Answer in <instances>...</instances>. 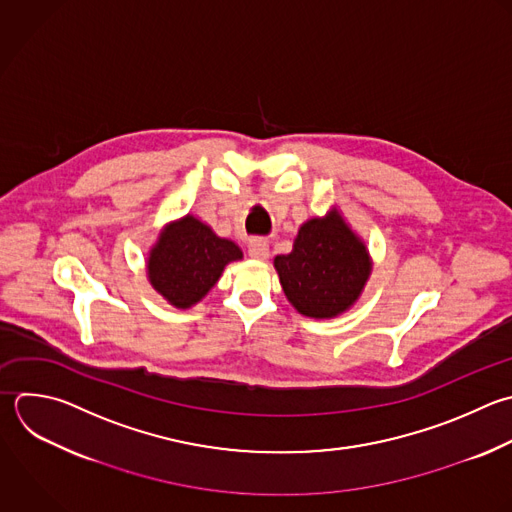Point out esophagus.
<instances>
[{
    "label": "esophagus",
    "instance_id": "esophagus-1",
    "mask_svg": "<svg viewBox=\"0 0 512 512\" xmlns=\"http://www.w3.org/2000/svg\"><path fill=\"white\" fill-rule=\"evenodd\" d=\"M248 254L254 260H266L268 258V242L264 238H256L248 244Z\"/></svg>",
    "mask_w": 512,
    "mask_h": 512
}]
</instances>
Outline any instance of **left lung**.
<instances>
[{
    "instance_id": "left-lung-1",
    "label": "left lung",
    "mask_w": 512,
    "mask_h": 512,
    "mask_svg": "<svg viewBox=\"0 0 512 512\" xmlns=\"http://www.w3.org/2000/svg\"><path fill=\"white\" fill-rule=\"evenodd\" d=\"M290 304L310 318H332L350 308L370 274L364 244L330 212L308 220L294 240V250L274 258Z\"/></svg>"
}]
</instances>
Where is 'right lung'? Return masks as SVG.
<instances>
[{"mask_svg": "<svg viewBox=\"0 0 512 512\" xmlns=\"http://www.w3.org/2000/svg\"><path fill=\"white\" fill-rule=\"evenodd\" d=\"M242 250L194 216L170 224L148 258L152 286L176 308L200 302Z\"/></svg>", "mask_w": 512, "mask_h": 512, "instance_id": "right-lung-1", "label": "right lung"}]
</instances>
